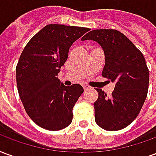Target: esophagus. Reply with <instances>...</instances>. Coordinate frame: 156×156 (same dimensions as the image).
Returning <instances> with one entry per match:
<instances>
[{
  "label": "esophagus",
  "mask_w": 156,
  "mask_h": 156,
  "mask_svg": "<svg viewBox=\"0 0 156 156\" xmlns=\"http://www.w3.org/2000/svg\"><path fill=\"white\" fill-rule=\"evenodd\" d=\"M83 89H84L85 91H86V90L89 89V88H90V87H89L88 85H83Z\"/></svg>",
  "instance_id": "34e87169"
}]
</instances>
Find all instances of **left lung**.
I'll use <instances>...</instances> for the list:
<instances>
[{
  "instance_id": "obj_1",
  "label": "left lung",
  "mask_w": 156,
  "mask_h": 156,
  "mask_svg": "<svg viewBox=\"0 0 156 156\" xmlns=\"http://www.w3.org/2000/svg\"><path fill=\"white\" fill-rule=\"evenodd\" d=\"M101 45L105 55L102 76L115 82L111 97L96 88L95 122L105 130L127 127L140 114L147 97L150 73L144 56L132 41L115 29H97L82 37Z\"/></svg>"
}]
</instances>
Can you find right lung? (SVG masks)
<instances>
[{
  "instance_id": "1",
  "label": "right lung",
  "mask_w": 156,
  "mask_h": 156,
  "mask_svg": "<svg viewBox=\"0 0 156 156\" xmlns=\"http://www.w3.org/2000/svg\"><path fill=\"white\" fill-rule=\"evenodd\" d=\"M89 28L49 24L27 42L16 68V85L27 114L40 127L62 129L73 120V108L83 93L81 85L64 86L58 78L68 50Z\"/></svg>"
}]
</instances>
